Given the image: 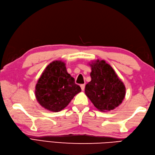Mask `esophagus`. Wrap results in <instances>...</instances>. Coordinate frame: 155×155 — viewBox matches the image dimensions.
<instances>
[{
  "instance_id": "esophagus-1",
  "label": "esophagus",
  "mask_w": 155,
  "mask_h": 155,
  "mask_svg": "<svg viewBox=\"0 0 155 155\" xmlns=\"http://www.w3.org/2000/svg\"><path fill=\"white\" fill-rule=\"evenodd\" d=\"M84 87H85V85H84V84H81V88L82 91H84Z\"/></svg>"
}]
</instances>
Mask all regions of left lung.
<instances>
[{
  "label": "left lung",
  "instance_id": "obj_1",
  "mask_svg": "<svg viewBox=\"0 0 155 155\" xmlns=\"http://www.w3.org/2000/svg\"><path fill=\"white\" fill-rule=\"evenodd\" d=\"M89 65L91 81L85 86L86 95L98 110L105 112L114 110L125 97L124 83L105 60H93Z\"/></svg>",
  "mask_w": 155,
  "mask_h": 155
}]
</instances>
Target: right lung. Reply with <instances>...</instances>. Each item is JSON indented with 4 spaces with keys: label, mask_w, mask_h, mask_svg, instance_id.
I'll use <instances>...</instances> for the list:
<instances>
[{
    "label": "right lung",
    "mask_w": 155,
    "mask_h": 155,
    "mask_svg": "<svg viewBox=\"0 0 155 155\" xmlns=\"http://www.w3.org/2000/svg\"><path fill=\"white\" fill-rule=\"evenodd\" d=\"M81 91V87L66 71L64 62L54 60L46 66L38 79L35 95L41 107L58 112L64 109Z\"/></svg>",
    "instance_id": "right-lung-1"
}]
</instances>
